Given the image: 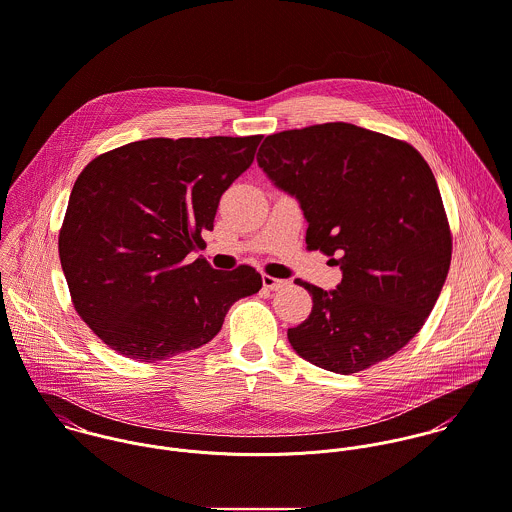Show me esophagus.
Here are the masks:
<instances>
[{
	"mask_svg": "<svg viewBox=\"0 0 512 512\" xmlns=\"http://www.w3.org/2000/svg\"><path fill=\"white\" fill-rule=\"evenodd\" d=\"M289 283L285 279H277V277H271V275H263V287L269 289V291H281L285 289Z\"/></svg>",
	"mask_w": 512,
	"mask_h": 512,
	"instance_id": "1",
	"label": "esophagus"
}]
</instances>
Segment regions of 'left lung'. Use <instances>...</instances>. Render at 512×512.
Wrapping results in <instances>:
<instances>
[{"label": "left lung", "instance_id": "1", "mask_svg": "<svg viewBox=\"0 0 512 512\" xmlns=\"http://www.w3.org/2000/svg\"><path fill=\"white\" fill-rule=\"evenodd\" d=\"M257 162L299 200L308 249L342 271L334 291L297 281L312 310L287 332L295 352L344 376L394 356L427 320L451 265L429 164L408 142L348 122L271 134Z\"/></svg>", "mask_w": 512, "mask_h": 512}]
</instances>
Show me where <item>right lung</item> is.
<instances>
[{
	"instance_id": "add662e5",
	"label": "right lung",
	"mask_w": 512,
	"mask_h": 512,
	"mask_svg": "<svg viewBox=\"0 0 512 512\" xmlns=\"http://www.w3.org/2000/svg\"><path fill=\"white\" fill-rule=\"evenodd\" d=\"M263 136L148 138L97 156L79 174L59 231L73 307L118 354L156 362L207 344L229 307L263 287L239 265L211 269L202 231Z\"/></svg>"
}]
</instances>
